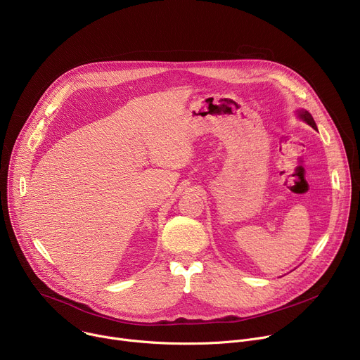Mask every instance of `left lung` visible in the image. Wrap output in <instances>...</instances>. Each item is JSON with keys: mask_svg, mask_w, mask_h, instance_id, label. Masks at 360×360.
<instances>
[{"mask_svg": "<svg viewBox=\"0 0 360 360\" xmlns=\"http://www.w3.org/2000/svg\"><path fill=\"white\" fill-rule=\"evenodd\" d=\"M300 117H302L304 122H307L313 129H317V126H316V122H314L313 116H311L307 110H302V112H300Z\"/></svg>", "mask_w": 360, "mask_h": 360, "instance_id": "8db88e82", "label": "left lung"}]
</instances>
